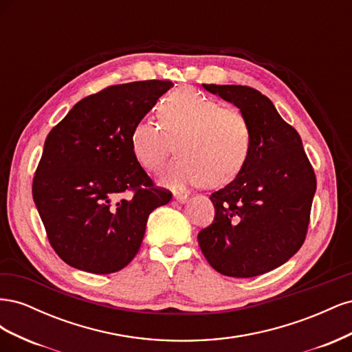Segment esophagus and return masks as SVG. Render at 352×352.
<instances>
[{"instance_id":"obj_1","label":"esophagus","mask_w":352,"mask_h":352,"mask_svg":"<svg viewBox=\"0 0 352 352\" xmlns=\"http://www.w3.org/2000/svg\"><path fill=\"white\" fill-rule=\"evenodd\" d=\"M173 198H175V201L179 202V204H185V202L189 201V197L186 194H175Z\"/></svg>"}]
</instances>
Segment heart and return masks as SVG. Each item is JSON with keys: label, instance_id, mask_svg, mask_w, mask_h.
I'll return each mask as SVG.
<instances>
[{"label": "heart", "instance_id": "heart-1", "mask_svg": "<svg viewBox=\"0 0 352 352\" xmlns=\"http://www.w3.org/2000/svg\"><path fill=\"white\" fill-rule=\"evenodd\" d=\"M158 114L162 126L151 119L133 124L131 148L138 163L155 172L164 164L175 142L179 155L162 175L167 186H220L247 163L252 131L241 110L223 107L192 88H179L162 101Z\"/></svg>", "mask_w": 352, "mask_h": 352}]
</instances>
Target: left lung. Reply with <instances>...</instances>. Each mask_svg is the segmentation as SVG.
<instances>
[{
    "instance_id": "obj_1",
    "label": "left lung",
    "mask_w": 352,
    "mask_h": 352,
    "mask_svg": "<svg viewBox=\"0 0 352 352\" xmlns=\"http://www.w3.org/2000/svg\"><path fill=\"white\" fill-rule=\"evenodd\" d=\"M202 88L247 116L252 144L236 177L211 194L216 216L198 233V243L216 272L254 278L279 267L301 248L316 175L300 135L265 95L241 85Z\"/></svg>"
}]
</instances>
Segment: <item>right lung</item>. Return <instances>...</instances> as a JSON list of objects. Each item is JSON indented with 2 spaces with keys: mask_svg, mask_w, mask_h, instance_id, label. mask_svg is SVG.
<instances>
[{
  "mask_svg": "<svg viewBox=\"0 0 352 352\" xmlns=\"http://www.w3.org/2000/svg\"><path fill=\"white\" fill-rule=\"evenodd\" d=\"M172 87H109L80 100L48 133L32 195L51 247L72 267L122 270L140 251L148 216L172 199L153 186L131 148L133 124Z\"/></svg>",
  "mask_w": 352,
  "mask_h": 352,
  "instance_id": "obj_1",
  "label": "right lung"
}]
</instances>
